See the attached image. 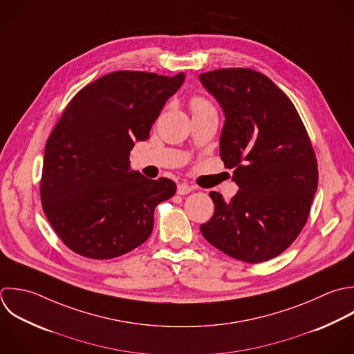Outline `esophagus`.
<instances>
[{
    "mask_svg": "<svg viewBox=\"0 0 354 354\" xmlns=\"http://www.w3.org/2000/svg\"><path fill=\"white\" fill-rule=\"evenodd\" d=\"M192 190H193V187L190 185H187V183H179L178 187H176V193L180 194V196L189 194Z\"/></svg>",
    "mask_w": 354,
    "mask_h": 354,
    "instance_id": "34e87169",
    "label": "esophagus"
}]
</instances>
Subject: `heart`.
Returning <instances> with one entry per match:
<instances>
[{"mask_svg":"<svg viewBox=\"0 0 354 354\" xmlns=\"http://www.w3.org/2000/svg\"><path fill=\"white\" fill-rule=\"evenodd\" d=\"M190 106H192L193 113L215 110V109H214V106H212V103H211L208 99L203 97V96H194V97H192V100H190Z\"/></svg>","mask_w":354,"mask_h":354,"instance_id":"obj_1","label":"heart"}]
</instances>
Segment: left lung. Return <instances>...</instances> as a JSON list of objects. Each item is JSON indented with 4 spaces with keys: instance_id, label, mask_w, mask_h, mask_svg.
<instances>
[{
    "instance_id": "left-lung-1",
    "label": "left lung",
    "mask_w": 354,
    "mask_h": 354,
    "mask_svg": "<svg viewBox=\"0 0 354 354\" xmlns=\"http://www.w3.org/2000/svg\"><path fill=\"white\" fill-rule=\"evenodd\" d=\"M200 81L225 111L221 158L240 187L230 201L209 193L215 212L200 230L234 259L276 258L302 232L317 190L308 131L290 97L259 71L219 68Z\"/></svg>"
}]
</instances>
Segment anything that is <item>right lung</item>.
<instances>
[{
    "label": "right lung",
    "instance_id": "1",
    "mask_svg": "<svg viewBox=\"0 0 354 354\" xmlns=\"http://www.w3.org/2000/svg\"><path fill=\"white\" fill-rule=\"evenodd\" d=\"M183 81L185 73L120 70L88 84L67 104L45 145L39 196L46 219L73 252L111 259L151 234L154 209L176 185L131 171L129 153L149 138Z\"/></svg>",
    "mask_w": 354,
    "mask_h": 354
}]
</instances>
